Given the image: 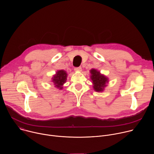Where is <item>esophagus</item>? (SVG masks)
<instances>
[{
    "mask_svg": "<svg viewBox=\"0 0 154 154\" xmlns=\"http://www.w3.org/2000/svg\"><path fill=\"white\" fill-rule=\"evenodd\" d=\"M74 70L75 71H82V67H77V68H75Z\"/></svg>",
    "mask_w": 154,
    "mask_h": 154,
    "instance_id": "esophagus-1",
    "label": "esophagus"
}]
</instances>
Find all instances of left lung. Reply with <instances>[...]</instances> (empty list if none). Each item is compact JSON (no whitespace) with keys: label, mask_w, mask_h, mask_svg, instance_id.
<instances>
[{"label":"left lung","mask_w":154,"mask_h":154,"mask_svg":"<svg viewBox=\"0 0 154 154\" xmlns=\"http://www.w3.org/2000/svg\"><path fill=\"white\" fill-rule=\"evenodd\" d=\"M91 74V79L93 80V88L95 91L99 92L103 90L104 87L106 86V83L108 82V79L100 74V72L96 69H92L90 71Z\"/></svg>","instance_id":"obj_1"}]
</instances>
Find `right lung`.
Listing matches in <instances>:
<instances>
[{
  "instance_id": "add662e5",
  "label": "right lung",
  "mask_w": 154,
  "mask_h": 154,
  "mask_svg": "<svg viewBox=\"0 0 154 154\" xmlns=\"http://www.w3.org/2000/svg\"><path fill=\"white\" fill-rule=\"evenodd\" d=\"M67 74L63 70L58 71L55 75L52 78V82H54L55 86L58 89L61 90L63 88V85L66 81Z\"/></svg>"
}]
</instances>
